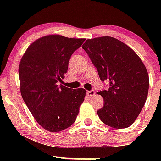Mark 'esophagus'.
<instances>
[{
  "instance_id": "34e87169",
  "label": "esophagus",
  "mask_w": 161,
  "mask_h": 161,
  "mask_svg": "<svg viewBox=\"0 0 161 161\" xmlns=\"http://www.w3.org/2000/svg\"><path fill=\"white\" fill-rule=\"evenodd\" d=\"M95 94V90H93V89L91 90V91H88L86 92V95H87V96H88V97H92V96H93Z\"/></svg>"
}]
</instances>
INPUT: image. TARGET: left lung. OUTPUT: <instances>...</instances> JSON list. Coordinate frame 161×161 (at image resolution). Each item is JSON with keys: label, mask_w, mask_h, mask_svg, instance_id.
I'll return each mask as SVG.
<instances>
[{"label": "left lung", "mask_w": 161, "mask_h": 161, "mask_svg": "<svg viewBox=\"0 0 161 161\" xmlns=\"http://www.w3.org/2000/svg\"><path fill=\"white\" fill-rule=\"evenodd\" d=\"M82 47L97 68L101 82H109L108 89L98 93L104 98V106L97 111L99 118L113 128L130 126L143 108L148 92V74L141 59L113 37L88 39Z\"/></svg>", "instance_id": "8db88e82"}]
</instances>
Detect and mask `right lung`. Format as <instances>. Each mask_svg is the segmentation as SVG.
Returning a JSON list of instances; mask_svg holds the SVG:
<instances>
[{"instance_id": "obj_1", "label": "right lung", "mask_w": 161, "mask_h": 161, "mask_svg": "<svg viewBox=\"0 0 161 161\" xmlns=\"http://www.w3.org/2000/svg\"><path fill=\"white\" fill-rule=\"evenodd\" d=\"M84 38L47 36L28 47L19 66L20 92L29 111L39 125L51 132L73 125L86 90L60 85L69 59Z\"/></svg>"}]
</instances>
